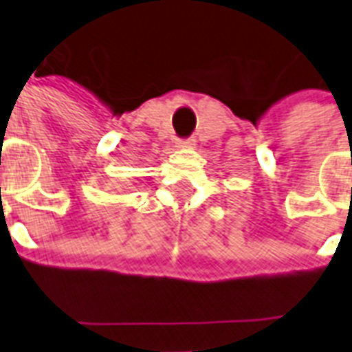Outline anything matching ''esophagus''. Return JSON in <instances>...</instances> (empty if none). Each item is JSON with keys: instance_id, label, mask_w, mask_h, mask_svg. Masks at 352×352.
<instances>
[{"instance_id": "obj_1", "label": "esophagus", "mask_w": 352, "mask_h": 352, "mask_svg": "<svg viewBox=\"0 0 352 352\" xmlns=\"http://www.w3.org/2000/svg\"><path fill=\"white\" fill-rule=\"evenodd\" d=\"M179 148H195V140H181L179 142Z\"/></svg>"}]
</instances>
